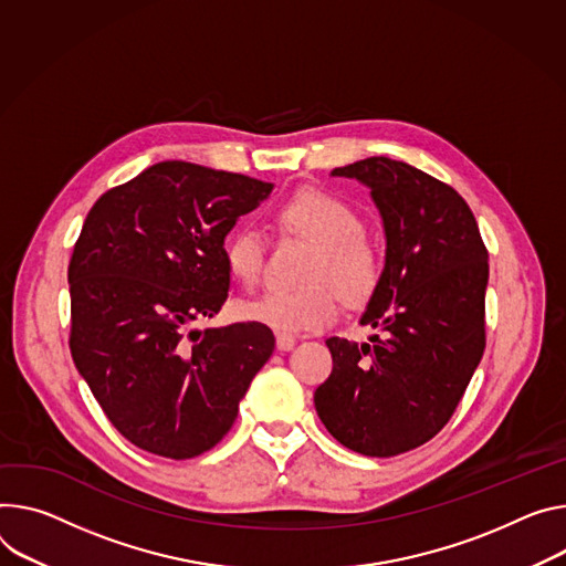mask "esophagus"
<instances>
[{
  "mask_svg": "<svg viewBox=\"0 0 566 566\" xmlns=\"http://www.w3.org/2000/svg\"><path fill=\"white\" fill-rule=\"evenodd\" d=\"M295 345V336L291 334H277V349L280 352H289Z\"/></svg>",
  "mask_w": 566,
  "mask_h": 566,
  "instance_id": "obj_1",
  "label": "esophagus"
}]
</instances>
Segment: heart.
I'll list each match as a JSON object with an SVG mask.
<instances>
[{
    "label": "heart",
    "instance_id": "obj_1",
    "mask_svg": "<svg viewBox=\"0 0 566 566\" xmlns=\"http://www.w3.org/2000/svg\"><path fill=\"white\" fill-rule=\"evenodd\" d=\"M282 230L302 234L316 243L304 280L295 291L271 289L239 302V316L280 334L314 332L332 325L338 316V293L361 304L373 297L384 277V254L377 241L364 232V219L354 205L325 189H300L275 212ZM266 239L254 226L232 230L223 241L228 273L245 286L262 275Z\"/></svg>",
    "mask_w": 566,
    "mask_h": 566
}]
</instances>
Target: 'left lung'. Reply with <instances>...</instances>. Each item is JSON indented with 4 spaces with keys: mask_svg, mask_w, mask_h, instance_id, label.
<instances>
[{
    "mask_svg": "<svg viewBox=\"0 0 566 566\" xmlns=\"http://www.w3.org/2000/svg\"><path fill=\"white\" fill-rule=\"evenodd\" d=\"M332 174L368 185L384 219V277L361 316L381 336L327 338L314 403L340 444L388 458L442 431L481 364L488 248L465 198L416 167L379 156Z\"/></svg>",
    "mask_w": 566,
    "mask_h": 566,
    "instance_id": "left-lung-1",
    "label": "left lung"
}]
</instances>
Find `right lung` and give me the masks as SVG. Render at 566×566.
Listing matches in <instances>:
<instances>
[{"mask_svg":"<svg viewBox=\"0 0 566 566\" xmlns=\"http://www.w3.org/2000/svg\"><path fill=\"white\" fill-rule=\"evenodd\" d=\"M273 185L167 160L101 196L67 269L72 358L113 427L185 460L212 449L275 349L260 323L191 329L228 300L223 241Z\"/></svg>","mask_w":566,"mask_h":566,"instance_id":"obj_1","label":"right lung"}]
</instances>
